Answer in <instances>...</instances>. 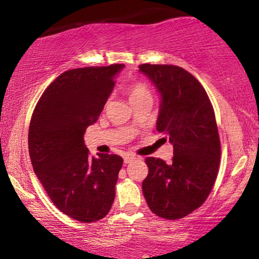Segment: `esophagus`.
I'll list each match as a JSON object with an SVG mask.
<instances>
[{
  "instance_id": "obj_1",
  "label": "esophagus",
  "mask_w": 259,
  "mask_h": 259,
  "mask_svg": "<svg viewBox=\"0 0 259 259\" xmlns=\"http://www.w3.org/2000/svg\"><path fill=\"white\" fill-rule=\"evenodd\" d=\"M134 159H137L136 155L127 154V155H125V157H123V162H125V164H130V162H132Z\"/></svg>"
}]
</instances>
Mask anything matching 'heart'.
I'll use <instances>...</instances> for the list:
<instances>
[{"instance_id": "1", "label": "heart", "mask_w": 259, "mask_h": 259, "mask_svg": "<svg viewBox=\"0 0 259 259\" xmlns=\"http://www.w3.org/2000/svg\"><path fill=\"white\" fill-rule=\"evenodd\" d=\"M144 98H151V93L148 91V88L143 83H136L130 88V100L131 102L140 100Z\"/></svg>"}]
</instances>
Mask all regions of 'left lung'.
<instances>
[{
	"label": "left lung",
	"instance_id": "left-lung-1",
	"mask_svg": "<svg viewBox=\"0 0 259 259\" xmlns=\"http://www.w3.org/2000/svg\"><path fill=\"white\" fill-rule=\"evenodd\" d=\"M160 95L158 132L173 145V159L146 158L143 193L150 210L175 221L200 206L218 175L221 141L214 112L199 81L182 67L139 66Z\"/></svg>",
	"mask_w": 259,
	"mask_h": 259
}]
</instances>
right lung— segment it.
I'll return each mask as SVG.
<instances>
[{
    "instance_id": "1",
    "label": "right lung",
    "mask_w": 259,
    "mask_h": 259,
    "mask_svg": "<svg viewBox=\"0 0 259 259\" xmlns=\"http://www.w3.org/2000/svg\"><path fill=\"white\" fill-rule=\"evenodd\" d=\"M123 67L67 70L47 87L31 115L28 146L34 171L55 206L82 223L104 218L115 198L122 158L91 157L83 136L97 122Z\"/></svg>"
}]
</instances>
